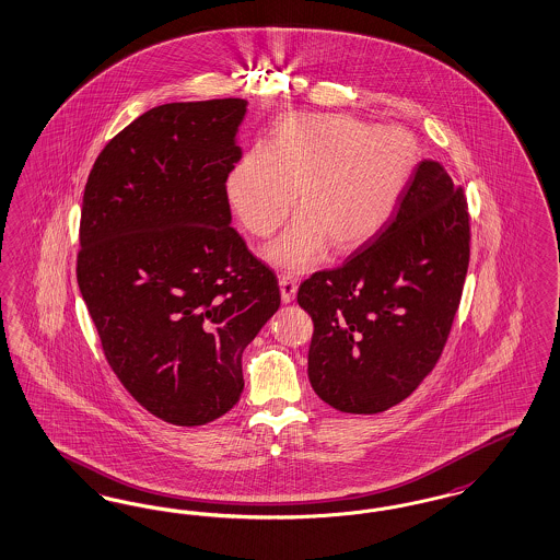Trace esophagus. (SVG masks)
Here are the masks:
<instances>
[{"label":"esophagus","instance_id":"34e87169","mask_svg":"<svg viewBox=\"0 0 560 560\" xmlns=\"http://www.w3.org/2000/svg\"><path fill=\"white\" fill-rule=\"evenodd\" d=\"M279 288H281V302H283V304H290V302H293L295 291H298V281H295V277H291V275H281V277H279Z\"/></svg>","mask_w":560,"mask_h":560}]
</instances>
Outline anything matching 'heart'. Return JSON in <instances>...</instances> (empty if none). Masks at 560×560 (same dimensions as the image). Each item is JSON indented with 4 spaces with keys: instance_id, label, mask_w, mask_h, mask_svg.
<instances>
[{
    "instance_id": "b5f03b06",
    "label": "heart",
    "mask_w": 560,
    "mask_h": 560,
    "mask_svg": "<svg viewBox=\"0 0 560 560\" xmlns=\"http://www.w3.org/2000/svg\"><path fill=\"white\" fill-rule=\"evenodd\" d=\"M419 156L400 127H371L348 114H290L270 139L254 145L226 177V198L254 235H270L295 203L300 214L265 247L290 270L318 265L369 242L402 196Z\"/></svg>"
}]
</instances>
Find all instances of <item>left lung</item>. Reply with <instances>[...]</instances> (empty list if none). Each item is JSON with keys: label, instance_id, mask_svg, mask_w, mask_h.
Listing matches in <instances>:
<instances>
[{"label": "left lung", "instance_id": "1", "mask_svg": "<svg viewBox=\"0 0 560 560\" xmlns=\"http://www.w3.org/2000/svg\"><path fill=\"white\" fill-rule=\"evenodd\" d=\"M469 242L463 187L423 160L387 223L341 267L300 285L314 323L308 380L323 402L375 415L419 387L446 346Z\"/></svg>", "mask_w": 560, "mask_h": 560}]
</instances>
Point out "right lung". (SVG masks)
Segmentation results:
<instances>
[{
  "label": "right lung",
  "mask_w": 560,
  "mask_h": 560,
  "mask_svg": "<svg viewBox=\"0 0 560 560\" xmlns=\"http://www.w3.org/2000/svg\"><path fill=\"white\" fill-rule=\"evenodd\" d=\"M246 106H156L108 141L85 185L79 290L116 377L173 425L237 404L242 354L281 304L275 272L229 226Z\"/></svg>",
  "instance_id": "add662e5"
}]
</instances>
